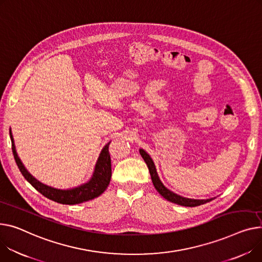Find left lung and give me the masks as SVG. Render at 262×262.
<instances>
[{
	"mask_svg": "<svg viewBox=\"0 0 262 262\" xmlns=\"http://www.w3.org/2000/svg\"><path fill=\"white\" fill-rule=\"evenodd\" d=\"M139 151H140L143 160L145 161V163L148 167L150 177H151V181H152V184H154L155 188L167 201H170L172 203H176V204H179V205H182V206L193 207V206H198V205L204 204L206 202H210L214 199V198H210V199H190V198H185V197H182L180 195L175 194L173 191H171L167 187H165L164 184L161 182V180L158 176V172H157L155 163H154L152 159L150 158V156L142 148L139 149Z\"/></svg>",
	"mask_w": 262,
	"mask_h": 262,
	"instance_id": "left-lung-1",
	"label": "left lung"
}]
</instances>
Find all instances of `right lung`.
Masks as SVG:
<instances>
[{
  "label": "right lung",
  "mask_w": 262,
  "mask_h": 262,
  "mask_svg": "<svg viewBox=\"0 0 262 262\" xmlns=\"http://www.w3.org/2000/svg\"><path fill=\"white\" fill-rule=\"evenodd\" d=\"M9 135L12 144V152L17 167H19L24 178L46 198L61 204L73 205L95 199L99 197L101 194H103V191L107 188L112 178V162L108 151V146L111 142H108L102 148L98 157V160L96 162L93 176L89 181L73 188L61 189L46 185L31 175L22 163L19 156H17L11 128L9 129Z\"/></svg>",
  "instance_id": "add662e5"
}]
</instances>
